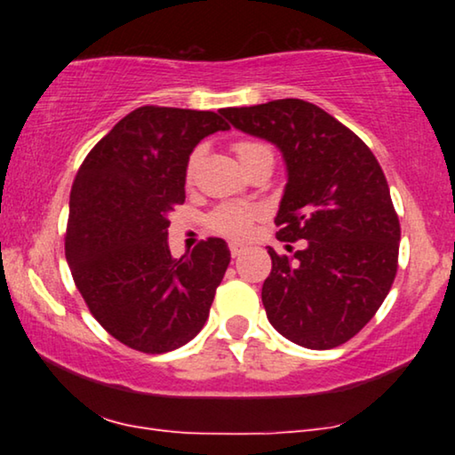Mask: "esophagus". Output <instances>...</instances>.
<instances>
[{
	"instance_id": "1",
	"label": "esophagus",
	"mask_w": 455,
	"mask_h": 455,
	"mask_svg": "<svg viewBox=\"0 0 455 455\" xmlns=\"http://www.w3.org/2000/svg\"><path fill=\"white\" fill-rule=\"evenodd\" d=\"M244 251H246V246L240 244V242H232V244H229V252H232V257H240Z\"/></svg>"
}]
</instances>
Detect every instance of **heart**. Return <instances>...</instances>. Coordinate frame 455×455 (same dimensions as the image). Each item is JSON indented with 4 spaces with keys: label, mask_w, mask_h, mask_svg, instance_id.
Wrapping results in <instances>:
<instances>
[{
    "label": "heart",
    "mask_w": 455,
    "mask_h": 455,
    "mask_svg": "<svg viewBox=\"0 0 455 455\" xmlns=\"http://www.w3.org/2000/svg\"><path fill=\"white\" fill-rule=\"evenodd\" d=\"M234 148L235 153H238V157L244 159L259 151H265L267 147L263 142H257V140H240L235 142ZM195 164H196V153L192 155L188 164V173L192 172ZM254 217H259V209L251 207V204H223V207H220L213 215H211V228L220 234L242 238V235L251 232V223Z\"/></svg>",
    "instance_id": "heart-1"
}]
</instances>
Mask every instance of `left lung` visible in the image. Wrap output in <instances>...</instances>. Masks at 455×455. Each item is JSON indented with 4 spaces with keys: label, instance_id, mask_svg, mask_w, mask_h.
<instances>
[{
    "label": "left lung",
    "instance_id": "left-lung-1",
    "mask_svg": "<svg viewBox=\"0 0 455 455\" xmlns=\"http://www.w3.org/2000/svg\"><path fill=\"white\" fill-rule=\"evenodd\" d=\"M220 114L279 148L288 182L277 238L304 240L294 254L269 248L273 269L260 291L267 319L310 350L346 344L375 316L397 271L400 221L381 165L352 130L302 99Z\"/></svg>",
    "mask_w": 455,
    "mask_h": 455
}]
</instances>
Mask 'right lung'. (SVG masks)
<instances>
[{
	"label": "right lung",
	"instance_id": "right-lung-1",
	"mask_svg": "<svg viewBox=\"0 0 455 455\" xmlns=\"http://www.w3.org/2000/svg\"><path fill=\"white\" fill-rule=\"evenodd\" d=\"M228 128L213 111L145 105L97 142L74 180L66 260L99 325L132 350L172 352L207 321L229 248L209 238L173 259L167 228L186 198L190 153Z\"/></svg>",
	"mask_w": 455,
	"mask_h": 455
}]
</instances>
